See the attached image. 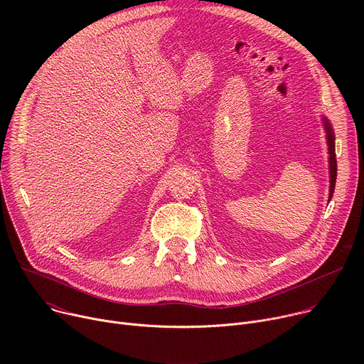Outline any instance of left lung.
Masks as SVG:
<instances>
[{
    "instance_id": "left-lung-1",
    "label": "left lung",
    "mask_w": 364,
    "mask_h": 364,
    "mask_svg": "<svg viewBox=\"0 0 364 364\" xmlns=\"http://www.w3.org/2000/svg\"><path fill=\"white\" fill-rule=\"evenodd\" d=\"M324 127L327 132V142H328V154H330V200L334 193L336 180H337V160H336V135L330 125V122L324 118Z\"/></svg>"
}]
</instances>
